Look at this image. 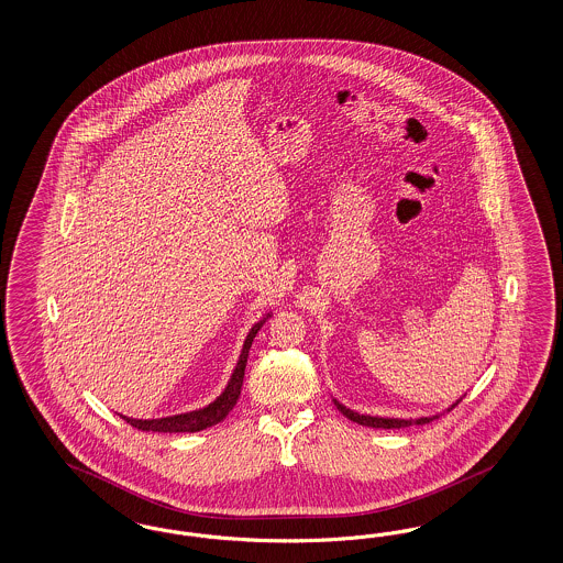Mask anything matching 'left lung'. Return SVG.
<instances>
[{
    "mask_svg": "<svg viewBox=\"0 0 563 563\" xmlns=\"http://www.w3.org/2000/svg\"><path fill=\"white\" fill-rule=\"evenodd\" d=\"M459 402H461V400H459ZM459 402H456V405H459ZM334 405H336V409L341 410L342 415H344L346 419L355 421L358 426L375 427V429H400V427L426 426V423H431L433 419H438V417H440V415H433V417H421V419H384V417L358 415L355 410L346 409V407L341 405L339 400H334ZM456 405H452V409H454Z\"/></svg>",
    "mask_w": 563,
    "mask_h": 563,
    "instance_id": "obj_1",
    "label": "left lung"
}]
</instances>
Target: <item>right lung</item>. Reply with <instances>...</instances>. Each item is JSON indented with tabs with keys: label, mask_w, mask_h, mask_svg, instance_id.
Here are the masks:
<instances>
[{
	"label": "right lung",
	"mask_w": 563,
	"mask_h": 563,
	"mask_svg": "<svg viewBox=\"0 0 563 563\" xmlns=\"http://www.w3.org/2000/svg\"><path fill=\"white\" fill-rule=\"evenodd\" d=\"M268 320L262 318L247 334L243 351L239 355L238 367L231 375V382L227 384L224 393L205 409L191 410L186 415H175V417H163V419H130V417H121L123 421H128L130 426L136 427L140 431H158V433H194V431H202L206 427L217 426L222 419L231 412V409L238 405L241 386H243V375H245V365H247V355H250V346L256 339L257 330Z\"/></svg>",
	"instance_id": "right-lung-1"
}]
</instances>
